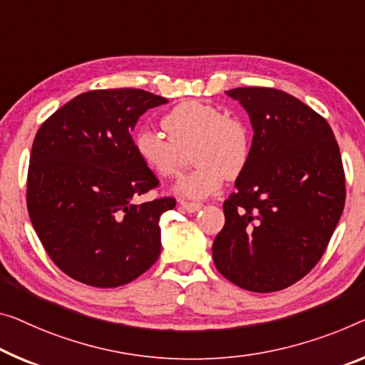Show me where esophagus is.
I'll return each instance as SVG.
<instances>
[{"instance_id":"1","label":"esophagus","mask_w":365,"mask_h":365,"mask_svg":"<svg viewBox=\"0 0 365 365\" xmlns=\"http://www.w3.org/2000/svg\"><path fill=\"white\" fill-rule=\"evenodd\" d=\"M179 205H181L184 210L190 212V214H194V212L200 210V207H202L200 202H189V200H181V202H179Z\"/></svg>"}]
</instances>
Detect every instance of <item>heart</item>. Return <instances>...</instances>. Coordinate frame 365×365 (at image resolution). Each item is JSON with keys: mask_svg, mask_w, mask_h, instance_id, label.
Listing matches in <instances>:
<instances>
[{"mask_svg": "<svg viewBox=\"0 0 365 365\" xmlns=\"http://www.w3.org/2000/svg\"><path fill=\"white\" fill-rule=\"evenodd\" d=\"M163 133L140 128L133 148L145 168L160 178L181 171L184 151L190 150L195 168L178 182L186 197L202 199L214 194L225 176L238 178L251 158V133L240 117L222 114L215 106L184 101L161 117Z\"/></svg>", "mask_w": 365, "mask_h": 365, "instance_id": "b5f03b06", "label": "heart"}]
</instances>
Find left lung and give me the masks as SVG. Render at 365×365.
Segmentation results:
<instances>
[{
	"label": "left lung",
	"instance_id": "8db88e82",
	"mask_svg": "<svg viewBox=\"0 0 365 365\" xmlns=\"http://www.w3.org/2000/svg\"><path fill=\"white\" fill-rule=\"evenodd\" d=\"M248 112L251 158L223 202L212 256L223 277L251 292H277L305 277L327 250L346 200L331 127L274 88L227 91Z\"/></svg>",
	"mask_w": 365,
	"mask_h": 365
}]
</instances>
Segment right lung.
<instances>
[{
  "instance_id": "add662e5",
  "label": "right lung",
  "mask_w": 365,
  "mask_h": 365,
  "mask_svg": "<svg viewBox=\"0 0 365 365\" xmlns=\"http://www.w3.org/2000/svg\"><path fill=\"white\" fill-rule=\"evenodd\" d=\"M166 103L143 89H94L36 133L27 210L50 259L78 282L119 287L158 259L160 217L176 199L133 202L160 181L138 160L132 130L143 112Z\"/></svg>"
}]
</instances>
